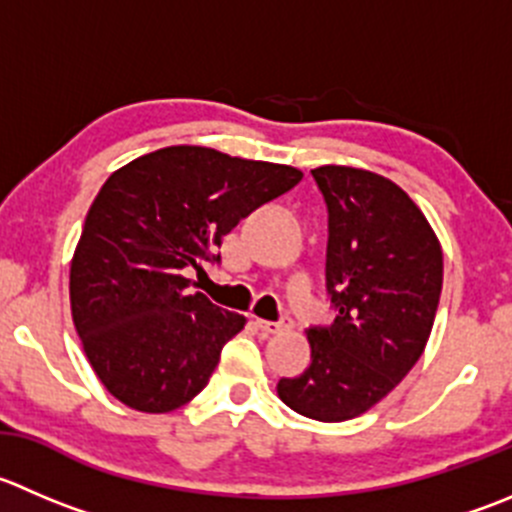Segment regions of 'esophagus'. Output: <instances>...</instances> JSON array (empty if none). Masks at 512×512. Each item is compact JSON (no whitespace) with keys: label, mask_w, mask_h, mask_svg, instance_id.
<instances>
[{"label":"esophagus","mask_w":512,"mask_h":512,"mask_svg":"<svg viewBox=\"0 0 512 512\" xmlns=\"http://www.w3.org/2000/svg\"><path fill=\"white\" fill-rule=\"evenodd\" d=\"M257 327H260L262 332H267V335H275V332H282V330H287V327H292V320L290 317H282V320H277V322L257 320Z\"/></svg>","instance_id":"esophagus-1"}]
</instances>
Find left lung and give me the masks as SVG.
<instances>
[{
  "instance_id": "left-lung-1",
  "label": "left lung",
  "mask_w": 512,
  "mask_h": 512,
  "mask_svg": "<svg viewBox=\"0 0 512 512\" xmlns=\"http://www.w3.org/2000/svg\"><path fill=\"white\" fill-rule=\"evenodd\" d=\"M327 205L330 325L307 330L312 362L282 377L287 408L342 423L380 403L413 370L443 290V250L423 212L395 182L355 167L312 170Z\"/></svg>"
}]
</instances>
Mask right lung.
Segmentation results:
<instances>
[{"mask_svg": "<svg viewBox=\"0 0 512 512\" xmlns=\"http://www.w3.org/2000/svg\"><path fill=\"white\" fill-rule=\"evenodd\" d=\"M302 180L210 147H165L104 182L69 270L77 335L104 388L127 408L170 413L207 385L245 317L190 290L187 272L250 212Z\"/></svg>", "mask_w": 512, "mask_h": 512, "instance_id": "obj_1", "label": "right lung"}]
</instances>
